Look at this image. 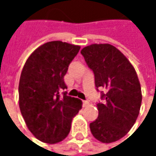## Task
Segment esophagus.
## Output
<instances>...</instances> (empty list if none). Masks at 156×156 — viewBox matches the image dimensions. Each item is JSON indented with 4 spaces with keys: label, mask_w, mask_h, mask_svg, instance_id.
Instances as JSON below:
<instances>
[{
    "label": "esophagus",
    "mask_w": 156,
    "mask_h": 156,
    "mask_svg": "<svg viewBox=\"0 0 156 156\" xmlns=\"http://www.w3.org/2000/svg\"><path fill=\"white\" fill-rule=\"evenodd\" d=\"M89 105L88 101H83V107H87Z\"/></svg>",
    "instance_id": "1"
}]
</instances>
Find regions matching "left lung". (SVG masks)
Returning a JSON list of instances; mask_svg holds the SVG:
<instances>
[{
    "label": "left lung",
    "mask_w": 156,
    "mask_h": 156,
    "mask_svg": "<svg viewBox=\"0 0 156 156\" xmlns=\"http://www.w3.org/2000/svg\"><path fill=\"white\" fill-rule=\"evenodd\" d=\"M95 75L97 88L102 87L104 103L97 104L98 117L90 123L93 136L102 143L124 137L139 115L142 92L135 68L126 57L110 44H91L81 49Z\"/></svg>",
    "instance_id": "1"
}]
</instances>
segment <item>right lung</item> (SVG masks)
<instances>
[{"label": "right lung", "instance_id": "1", "mask_svg": "<svg viewBox=\"0 0 156 156\" xmlns=\"http://www.w3.org/2000/svg\"><path fill=\"white\" fill-rule=\"evenodd\" d=\"M80 49L59 41L36 48L26 60L19 83V106L31 134L40 141L56 144L64 140L82 101L61 89L69 65Z\"/></svg>", "mask_w": 156, "mask_h": 156}]
</instances>
